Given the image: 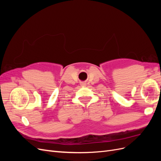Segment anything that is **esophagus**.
I'll return each instance as SVG.
<instances>
[{
  "instance_id": "obj_1",
  "label": "esophagus",
  "mask_w": 161,
  "mask_h": 161,
  "mask_svg": "<svg viewBox=\"0 0 161 161\" xmlns=\"http://www.w3.org/2000/svg\"><path fill=\"white\" fill-rule=\"evenodd\" d=\"M80 86H86V82H80Z\"/></svg>"
}]
</instances>
